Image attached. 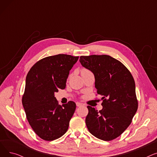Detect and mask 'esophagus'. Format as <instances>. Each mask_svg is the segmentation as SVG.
<instances>
[{
    "mask_svg": "<svg viewBox=\"0 0 157 157\" xmlns=\"http://www.w3.org/2000/svg\"><path fill=\"white\" fill-rule=\"evenodd\" d=\"M82 105H83V104H81V103H80V102H76V105H77L78 107H80V106H81Z\"/></svg>",
    "mask_w": 157,
    "mask_h": 157,
    "instance_id": "1",
    "label": "esophagus"
}]
</instances>
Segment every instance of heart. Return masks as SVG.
Segmentation results:
<instances>
[{
  "instance_id": "1",
  "label": "heart",
  "mask_w": 157,
  "mask_h": 157,
  "mask_svg": "<svg viewBox=\"0 0 157 157\" xmlns=\"http://www.w3.org/2000/svg\"><path fill=\"white\" fill-rule=\"evenodd\" d=\"M89 72V71L86 69H83L81 70V73H84V72Z\"/></svg>"
}]
</instances>
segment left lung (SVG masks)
Instances as JSON below:
<instances>
[{"label": "left lung", "mask_w": 157, "mask_h": 157, "mask_svg": "<svg viewBox=\"0 0 157 157\" xmlns=\"http://www.w3.org/2000/svg\"><path fill=\"white\" fill-rule=\"evenodd\" d=\"M79 62L94 74L95 87L103 101L99 111L87 106L86 127L97 138L111 141L127 128L137 110L134 79L124 65L109 55L81 56Z\"/></svg>", "instance_id": "obj_1"}]
</instances>
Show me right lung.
<instances>
[{
  "label": "right lung",
  "instance_id": "1",
  "mask_svg": "<svg viewBox=\"0 0 157 157\" xmlns=\"http://www.w3.org/2000/svg\"><path fill=\"white\" fill-rule=\"evenodd\" d=\"M79 56L59 54L40 60L29 71L22 104L35 133L53 141L67 131L76 105L73 101L58 104L55 93L64 89L69 72Z\"/></svg>",
  "mask_w": 157,
  "mask_h": 157
}]
</instances>
